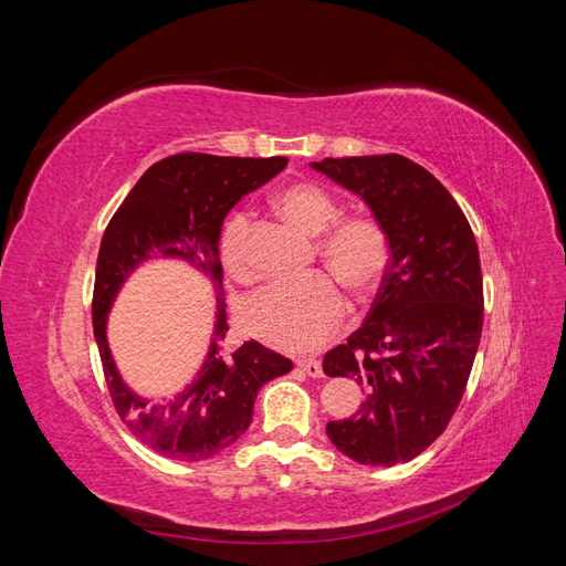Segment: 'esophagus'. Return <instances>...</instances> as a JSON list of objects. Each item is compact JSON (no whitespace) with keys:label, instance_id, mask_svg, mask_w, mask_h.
<instances>
[{"label":"esophagus","instance_id":"1","mask_svg":"<svg viewBox=\"0 0 566 566\" xmlns=\"http://www.w3.org/2000/svg\"><path fill=\"white\" fill-rule=\"evenodd\" d=\"M297 366H300L306 375H310V378H321V375H323V366H321L318 358H300Z\"/></svg>","mask_w":566,"mask_h":566}]
</instances>
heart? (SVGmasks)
I'll list each match as a JSON object with an SVG mask.
<instances>
[{
  "label": "heart",
  "mask_w": 566,
  "mask_h": 566,
  "mask_svg": "<svg viewBox=\"0 0 566 566\" xmlns=\"http://www.w3.org/2000/svg\"><path fill=\"white\" fill-rule=\"evenodd\" d=\"M279 212L306 235H321L318 254L354 293L366 295L378 287L391 262L389 233L373 214L339 219L337 200L314 184L290 186L276 196ZM219 254L233 279L252 276L250 217L233 214L221 231ZM347 312V300L337 279L328 273L273 283L252 295L241 310L243 328L271 347L310 352L323 345Z\"/></svg>",
  "instance_id": "1"
}]
</instances>
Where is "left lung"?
I'll return each instance as SVG.
<instances>
[{"mask_svg": "<svg viewBox=\"0 0 566 566\" xmlns=\"http://www.w3.org/2000/svg\"><path fill=\"white\" fill-rule=\"evenodd\" d=\"M312 167L361 196L389 233L380 293L323 370L366 391L356 416L325 424L331 441L361 465L391 468L430 447L465 394L484 325L476 241L441 181L397 153Z\"/></svg>", "mask_w": 566, "mask_h": 566, "instance_id": "8db88e82", "label": "left lung"}]
</instances>
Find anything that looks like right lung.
Returning <instances> with one entry per match:
<instances>
[{"instance_id": "1", "label": "right lung", "mask_w": 566, "mask_h": 566, "mask_svg": "<svg viewBox=\"0 0 566 566\" xmlns=\"http://www.w3.org/2000/svg\"><path fill=\"white\" fill-rule=\"evenodd\" d=\"M287 158H221L179 153L146 169L101 238L92 321L113 406L129 432L156 453L198 462L229 449L250 427L256 391L293 370L290 358L245 342L221 349L229 333L221 287L219 235L227 212L245 193L276 177ZM150 255H177L202 270L218 290L216 337L199 378L163 405H153L122 382L105 339V316L128 273Z\"/></svg>"}]
</instances>
